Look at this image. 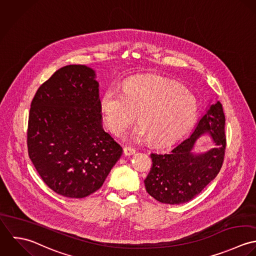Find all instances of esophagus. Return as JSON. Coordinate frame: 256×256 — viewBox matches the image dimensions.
Masks as SVG:
<instances>
[{"mask_svg": "<svg viewBox=\"0 0 256 256\" xmlns=\"http://www.w3.org/2000/svg\"><path fill=\"white\" fill-rule=\"evenodd\" d=\"M136 152V150H134V148H130V146H124V154L126 155V156H130V155H132V154H134Z\"/></svg>", "mask_w": 256, "mask_h": 256, "instance_id": "obj_1", "label": "esophagus"}]
</instances>
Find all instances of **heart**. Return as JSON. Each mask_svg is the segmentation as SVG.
Returning a JSON list of instances; mask_svg holds the SVG:
<instances>
[{
	"label": "heart",
	"mask_w": 256,
	"mask_h": 256,
	"mask_svg": "<svg viewBox=\"0 0 256 256\" xmlns=\"http://www.w3.org/2000/svg\"><path fill=\"white\" fill-rule=\"evenodd\" d=\"M104 120L108 130L122 134L136 120V140L148 138L157 146L171 144L193 124L198 114L196 97L175 81L160 76L132 78L122 92L108 88L101 99Z\"/></svg>",
	"instance_id": "1"
}]
</instances>
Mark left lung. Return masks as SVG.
I'll list each match as a JSON object with an SVG mask.
<instances>
[{"label":"left lung","mask_w":256,"mask_h":256,"mask_svg":"<svg viewBox=\"0 0 256 256\" xmlns=\"http://www.w3.org/2000/svg\"><path fill=\"white\" fill-rule=\"evenodd\" d=\"M226 118L220 101L208 104L192 134L164 154L152 152V167L144 180L146 192L160 203L184 204L199 195L222 165ZM208 136L213 148L195 152L196 142Z\"/></svg>","instance_id":"obj_1"}]
</instances>
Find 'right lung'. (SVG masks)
Segmentation results:
<instances>
[{
	"mask_svg": "<svg viewBox=\"0 0 256 256\" xmlns=\"http://www.w3.org/2000/svg\"><path fill=\"white\" fill-rule=\"evenodd\" d=\"M94 69L67 65L38 90L30 110L28 155L44 183L67 198L102 187L122 148L102 128Z\"/></svg>",
	"mask_w": 256,
	"mask_h": 256,
	"instance_id": "obj_1",
	"label": "right lung"
}]
</instances>
